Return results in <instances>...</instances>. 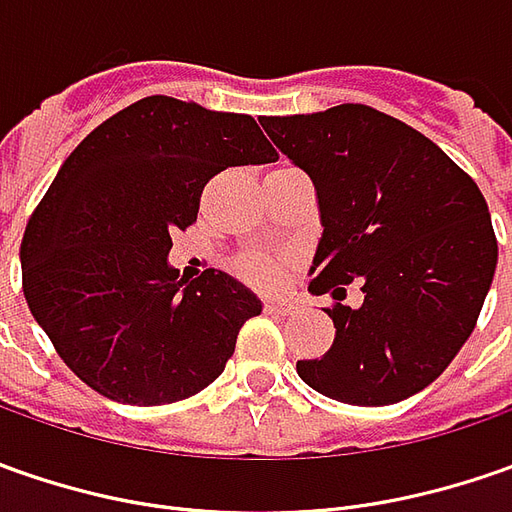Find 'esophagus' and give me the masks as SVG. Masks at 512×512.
<instances>
[{
  "instance_id": "34e87169",
  "label": "esophagus",
  "mask_w": 512,
  "mask_h": 512,
  "mask_svg": "<svg viewBox=\"0 0 512 512\" xmlns=\"http://www.w3.org/2000/svg\"><path fill=\"white\" fill-rule=\"evenodd\" d=\"M265 313H276V316L293 313V302H285V299H270V302H265Z\"/></svg>"
}]
</instances>
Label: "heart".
Instances as JSON below:
<instances>
[{
    "label": "heart",
    "instance_id": "obj_1",
    "mask_svg": "<svg viewBox=\"0 0 512 512\" xmlns=\"http://www.w3.org/2000/svg\"><path fill=\"white\" fill-rule=\"evenodd\" d=\"M287 259L285 256H270V253H250L239 262V273L245 276L250 285L256 287H273L282 273H285Z\"/></svg>",
    "mask_w": 512,
    "mask_h": 512
}]
</instances>
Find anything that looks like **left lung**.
Instances as JSON below:
<instances>
[{
  "label": "left lung",
  "instance_id": "8db88e82",
  "mask_svg": "<svg viewBox=\"0 0 512 512\" xmlns=\"http://www.w3.org/2000/svg\"><path fill=\"white\" fill-rule=\"evenodd\" d=\"M273 145L313 179L322 239L310 293H330L336 339L296 364L302 382L359 407L436 382L470 339L499 245L479 185L439 145L367 105L262 116ZM365 302L341 305L344 284Z\"/></svg>",
  "mask_w": 512,
  "mask_h": 512
}]
</instances>
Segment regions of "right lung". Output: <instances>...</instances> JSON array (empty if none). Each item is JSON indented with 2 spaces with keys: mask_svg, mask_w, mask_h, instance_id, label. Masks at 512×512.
<instances>
[{
  "mask_svg": "<svg viewBox=\"0 0 512 512\" xmlns=\"http://www.w3.org/2000/svg\"><path fill=\"white\" fill-rule=\"evenodd\" d=\"M247 113L148 96L88 133L22 236L30 313L62 362L113 402L156 407L205 390L262 302L222 270L185 282L173 233L227 168L276 162Z\"/></svg>",
  "mask_w": 512,
  "mask_h": 512,
  "instance_id": "1",
  "label": "right lung"
}]
</instances>
